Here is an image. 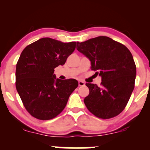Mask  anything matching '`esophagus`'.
Masks as SVG:
<instances>
[{"mask_svg": "<svg viewBox=\"0 0 150 150\" xmlns=\"http://www.w3.org/2000/svg\"><path fill=\"white\" fill-rule=\"evenodd\" d=\"M79 85L80 87H82V86H84L85 85V83L84 81H79Z\"/></svg>", "mask_w": 150, "mask_h": 150, "instance_id": "esophagus-1", "label": "esophagus"}]
</instances>
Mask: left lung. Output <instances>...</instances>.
I'll return each instance as SVG.
<instances>
[{"instance_id": "1", "label": "left lung", "mask_w": 150, "mask_h": 150, "mask_svg": "<svg viewBox=\"0 0 150 150\" xmlns=\"http://www.w3.org/2000/svg\"><path fill=\"white\" fill-rule=\"evenodd\" d=\"M76 49L91 61L92 70L102 78L101 86L86 83L89 93L87 109L101 119L118 115L128 104L134 88L136 65L124 45L106 36L77 42Z\"/></svg>"}]
</instances>
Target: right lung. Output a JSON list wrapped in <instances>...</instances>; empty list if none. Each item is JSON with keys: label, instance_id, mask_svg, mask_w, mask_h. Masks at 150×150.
Here are the masks:
<instances>
[{"label": "right lung", "instance_id": "right-lung-1", "mask_svg": "<svg viewBox=\"0 0 150 150\" xmlns=\"http://www.w3.org/2000/svg\"><path fill=\"white\" fill-rule=\"evenodd\" d=\"M76 42L63 43L44 38L22 51L16 71V87L26 110L41 120L60 114L69 96L78 87L76 80L56 79L54 68L65 64Z\"/></svg>", "mask_w": 150, "mask_h": 150}]
</instances>
